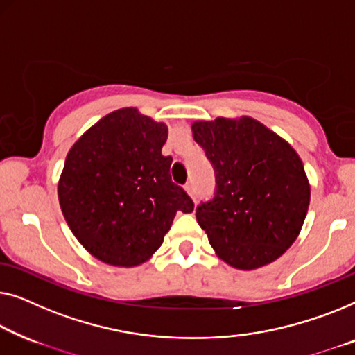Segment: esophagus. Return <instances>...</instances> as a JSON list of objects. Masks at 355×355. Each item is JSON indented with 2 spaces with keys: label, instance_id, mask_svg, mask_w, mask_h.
I'll return each instance as SVG.
<instances>
[{
  "label": "esophagus",
  "instance_id": "1",
  "mask_svg": "<svg viewBox=\"0 0 355 355\" xmlns=\"http://www.w3.org/2000/svg\"><path fill=\"white\" fill-rule=\"evenodd\" d=\"M184 189H187V193L189 194V196L194 198V188H193V183H187V184H184Z\"/></svg>",
  "mask_w": 355,
  "mask_h": 355
}]
</instances>
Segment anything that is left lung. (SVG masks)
<instances>
[{
    "label": "left lung",
    "instance_id": "1",
    "mask_svg": "<svg viewBox=\"0 0 355 355\" xmlns=\"http://www.w3.org/2000/svg\"><path fill=\"white\" fill-rule=\"evenodd\" d=\"M191 128L216 172L214 198L196 207L211 246L239 270L273 262L297 238L311 201L301 157L251 117H217Z\"/></svg>",
    "mask_w": 355,
    "mask_h": 355
}]
</instances>
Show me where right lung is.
<instances>
[{
    "instance_id": "obj_1",
    "label": "right lung",
    "mask_w": 355,
    "mask_h": 355,
    "mask_svg": "<svg viewBox=\"0 0 355 355\" xmlns=\"http://www.w3.org/2000/svg\"><path fill=\"white\" fill-rule=\"evenodd\" d=\"M166 123L125 107L85 132L66 157L58 194L66 222L99 261L133 267L161 248L178 211L193 199L172 182L162 156Z\"/></svg>"
}]
</instances>
